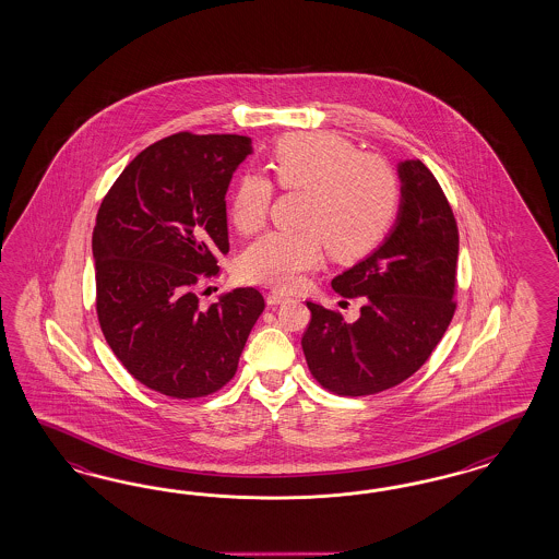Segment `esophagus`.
Masks as SVG:
<instances>
[{
	"mask_svg": "<svg viewBox=\"0 0 559 559\" xmlns=\"http://www.w3.org/2000/svg\"><path fill=\"white\" fill-rule=\"evenodd\" d=\"M288 301V295L285 293H281V290H271L269 295H266V304L269 305H281Z\"/></svg>",
	"mask_w": 559,
	"mask_h": 559,
	"instance_id": "1",
	"label": "esophagus"
}]
</instances>
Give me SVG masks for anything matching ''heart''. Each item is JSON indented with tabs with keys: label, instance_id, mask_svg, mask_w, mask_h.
<instances>
[{
	"label": "heart",
	"instance_id": "1",
	"mask_svg": "<svg viewBox=\"0 0 559 559\" xmlns=\"http://www.w3.org/2000/svg\"><path fill=\"white\" fill-rule=\"evenodd\" d=\"M276 187L305 192L301 231H272L239 260L243 281L293 288L320 264L323 243L338 262L371 254L388 237L402 204V182L390 162L360 153L332 131L283 136L272 150ZM274 188L260 174H246L231 201V223L241 236L260 231L271 211Z\"/></svg>",
	"mask_w": 559,
	"mask_h": 559
}]
</instances>
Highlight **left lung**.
Segmentation results:
<instances>
[{"instance_id": "obj_1", "label": "left lung", "mask_w": 559, "mask_h": 559, "mask_svg": "<svg viewBox=\"0 0 559 559\" xmlns=\"http://www.w3.org/2000/svg\"><path fill=\"white\" fill-rule=\"evenodd\" d=\"M402 204L390 237L342 272L332 288L360 299V316L309 304L301 346L323 390L360 397L391 390L423 367L455 316L459 229L453 209L420 159L400 164Z\"/></svg>"}]
</instances>
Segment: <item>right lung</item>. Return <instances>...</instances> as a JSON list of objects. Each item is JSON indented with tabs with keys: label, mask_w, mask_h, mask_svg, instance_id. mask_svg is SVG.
Instances as JSON below:
<instances>
[{
	"label": "right lung",
	"mask_w": 559,
	"mask_h": 559,
	"mask_svg": "<svg viewBox=\"0 0 559 559\" xmlns=\"http://www.w3.org/2000/svg\"><path fill=\"white\" fill-rule=\"evenodd\" d=\"M250 153V136H166L122 169L98 209L92 252L102 334L139 383L168 397L227 385L264 311L252 287L223 293L209 309L197 295L229 252L225 194Z\"/></svg>",
	"instance_id": "1"
}]
</instances>
